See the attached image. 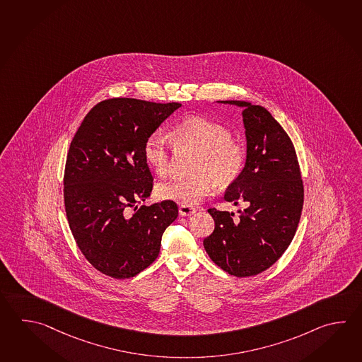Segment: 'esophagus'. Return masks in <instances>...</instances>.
Masks as SVG:
<instances>
[{"instance_id":"esophagus-1","label":"esophagus","mask_w":362,"mask_h":362,"mask_svg":"<svg viewBox=\"0 0 362 362\" xmlns=\"http://www.w3.org/2000/svg\"><path fill=\"white\" fill-rule=\"evenodd\" d=\"M196 213V207L187 206V205H180L179 206V214L182 216H189V215Z\"/></svg>"}]
</instances>
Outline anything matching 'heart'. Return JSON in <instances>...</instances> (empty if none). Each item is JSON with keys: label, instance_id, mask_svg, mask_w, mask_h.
<instances>
[{"label": "heart", "instance_id": "heart-1", "mask_svg": "<svg viewBox=\"0 0 362 362\" xmlns=\"http://www.w3.org/2000/svg\"><path fill=\"white\" fill-rule=\"evenodd\" d=\"M171 141L161 133L149 135L143 155L158 175H166L171 160V143L177 151L194 152L189 171L192 175L171 179L156 185V196L163 201L194 205L214 189L236 182L244 171L246 149L244 143L230 135L219 122L192 116L171 129Z\"/></svg>", "mask_w": 362, "mask_h": 362}]
</instances>
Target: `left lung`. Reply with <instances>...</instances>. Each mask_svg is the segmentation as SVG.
<instances>
[{"mask_svg": "<svg viewBox=\"0 0 362 362\" xmlns=\"http://www.w3.org/2000/svg\"><path fill=\"white\" fill-rule=\"evenodd\" d=\"M221 103L243 107L246 163L224 194L244 210L209 209L214 232L204 240L210 259L236 277H249L274 264L296 235L304 199L296 148L282 126L262 105L243 100Z\"/></svg>", "mask_w": 362, "mask_h": 362, "instance_id": "8db88e82", "label": "left lung"}]
</instances>
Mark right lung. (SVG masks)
<instances>
[{"label": "right lung", "mask_w": 362, "mask_h": 362, "mask_svg": "<svg viewBox=\"0 0 362 362\" xmlns=\"http://www.w3.org/2000/svg\"><path fill=\"white\" fill-rule=\"evenodd\" d=\"M179 107L107 99L91 108L71 141L64 170L69 228L90 264L113 279H130L151 266L165 229L177 219L175 202L138 205L153 188L144 143Z\"/></svg>", "instance_id": "right-lung-1"}]
</instances>
